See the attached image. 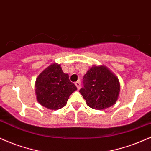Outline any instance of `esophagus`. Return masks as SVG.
<instances>
[{"label":"esophagus","instance_id":"obj_1","mask_svg":"<svg viewBox=\"0 0 151 151\" xmlns=\"http://www.w3.org/2000/svg\"><path fill=\"white\" fill-rule=\"evenodd\" d=\"M74 84H75L76 86H77V89H80V87H81V83H80V81H76V82L74 83Z\"/></svg>","mask_w":151,"mask_h":151}]
</instances>
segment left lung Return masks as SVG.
I'll list each match as a JSON object with an SVG mask.
<instances>
[{"instance_id": "left-lung-1", "label": "left lung", "mask_w": 151, "mask_h": 151, "mask_svg": "<svg viewBox=\"0 0 151 151\" xmlns=\"http://www.w3.org/2000/svg\"><path fill=\"white\" fill-rule=\"evenodd\" d=\"M83 84L79 92L91 108L106 109L118 100L121 88L119 79L105 66L91 67L84 74Z\"/></svg>"}]
</instances>
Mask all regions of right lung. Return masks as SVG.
Instances as JSON below:
<instances>
[{"label":"right lung","instance_id":"add662e5","mask_svg":"<svg viewBox=\"0 0 151 151\" xmlns=\"http://www.w3.org/2000/svg\"><path fill=\"white\" fill-rule=\"evenodd\" d=\"M35 88L37 101L52 110L65 106L70 95L77 89L57 63L52 64L38 75Z\"/></svg>","mask_w":151,"mask_h":151}]
</instances>
